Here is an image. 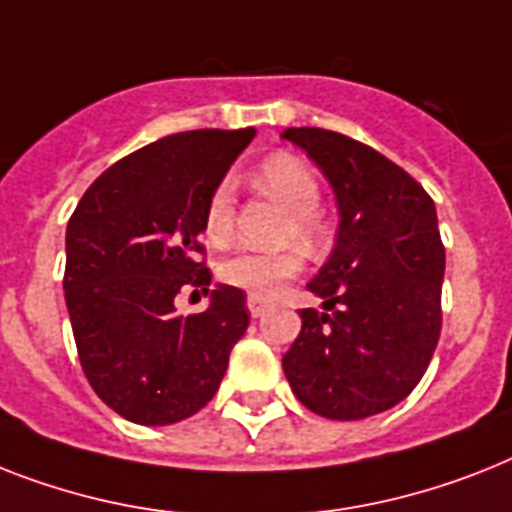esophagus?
I'll use <instances>...</instances> for the list:
<instances>
[{"label":"esophagus","instance_id":"esophagus-1","mask_svg":"<svg viewBox=\"0 0 512 512\" xmlns=\"http://www.w3.org/2000/svg\"><path fill=\"white\" fill-rule=\"evenodd\" d=\"M247 310H249V315H252V318H263L265 310H268V299H263L260 294H249Z\"/></svg>","mask_w":512,"mask_h":512}]
</instances>
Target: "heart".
Segmentation results:
<instances>
[{"label":"heart","instance_id":"obj_1","mask_svg":"<svg viewBox=\"0 0 512 512\" xmlns=\"http://www.w3.org/2000/svg\"><path fill=\"white\" fill-rule=\"evenodd\" d=\"M257 184L278 197L292 210L289 234L313 242L321 234L315 220V210L321 205V186L318 178L305 162L286 152L268 157L257 170ZM234 228V184L220 181L213 189L205 207V236L210 242H226ZM302 270V255L294 247L276 249V252H255L239 249L220 263V278L226 284L242 286L252 294H273L286 278L297 276Z\"/></svg>","mask_w":512,"mask_h":512}]
</instances>
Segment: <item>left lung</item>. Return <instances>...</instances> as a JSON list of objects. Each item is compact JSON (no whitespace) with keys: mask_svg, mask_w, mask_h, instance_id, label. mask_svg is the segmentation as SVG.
I'll list each match as a JSON object with an SVG mask.
<instances>
[{"mask_svg":"<svg viewBox=\"0 0 512 512\" xmlns=\"http://www.w3.org/2000/svg\"><path fill=\"white\" fill-rule=\"evenodd\" d=\"M323 170L339 207L331 255L307 284L284 355L297 400L331 421L384 413L413 392L442 331L444 247L434 199L400 165L350 136L286 128Z\"/></svg>","mask_w":512,"mask_h":512,"instance_id":"8db88e82","label":"left lung"}]
</instances>
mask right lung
<instances>
[{
    "label": "right lung",
    "mask_w": 512,
    "mask_h": 512,
    "mask_svg": "<svg viewBox=\"0 0 512 512\" xmlns=\"http://www.w3.org/2000/svg\"><path fill=\"white\" fill-rule=\"evenodd\" d=\"M252 136L255 128L165 136L110 165L70 215L62 289L78 360L126 421L168 426L199 413L247 331V294L228 284L210 292L197 252L207 199ZM186 285L211 294L205 314L175 313Z\"/></svg>",
    "instance_id": "add662e5"
}]
</instances>
